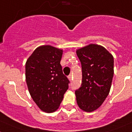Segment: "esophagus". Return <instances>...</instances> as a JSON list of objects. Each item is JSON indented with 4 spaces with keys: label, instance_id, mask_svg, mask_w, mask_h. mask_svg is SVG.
Instances as JSON below:
<instances>
[{
    "label": "esophagus",
    "instance_id": "1",
    "mask_svg": "<svg viewBox=\"0 0 132 132\" xmlns=\"http://www.w3.org/2000/svg\"><path fill=\"white\" fill-rule=\"evenodd\" d=\"M68 79L70 80V81H72V78H73V76H72V75H70V76H68Z\"/></svg>",
    "mask_w": 132,
    "mask_h": 132
}]
</instances>
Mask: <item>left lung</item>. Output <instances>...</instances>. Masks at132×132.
I'll list each match as a JSON object with an SVG mask.
<instances>
[{
	"label": "left lung",
	"mask_w": 132,
	"mask_h": 132,
	"mask_svg": "<svg viewBox=\"0 0 132 132\" xmlns=\"http://www.w3.org/2000/svg\"><path fill=\"white\" fill-rule=\"evenodd\" d=\"M82 67V83L75 94L77 105L85 112L102 105L110 91L114 74V59L102 45L91 44L76 50Z\"/></svg>",
	"instance_id": "1"
}]
</instances>
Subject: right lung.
I'll use <instances>...</instances> for the list:
<instances>
[{
    "mask_svg": "<svg viewBox=\"0 0 132 132\" xmlns=\"http://www.w3.org/2000/svg\"><path fill=\"white\" fill-rule=\"evenodd\" d=\"M62 49L41 45L33 51L25 64V77L32 98L45 113L59 109L70 83L63 74L60 60Z\"/></svg>",
    "mask_w": 132,
    "mask_h": 132,
    "instance_id": "add662e5",
    "label": "right lung"
}]
</instances>
